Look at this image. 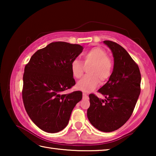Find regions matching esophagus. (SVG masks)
<instances>
[{
  "label": "esophagus",
  "mask_w": 156,
  "mask_h": 156,
  "mask_svg": "<svg viewBox=\"0 0 156 156\" xmlns=\"http://www.w3.org/2000/svg\"><path fill=\"white\" fill-rule=\"evenodd\" d=\"M83 98H88L87 94V93H85V92H83Z\"/></svg>",
  "instance_id": "1"
}]
</instances>
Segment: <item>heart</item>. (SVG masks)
<instances>
[{
	"instance_id": "obj_1",
	"label": "heart",
	"mask_w": 156,
	"mask_h": 156,
	"mask_svg": "<svg viewBox=\"0 0 156 156\" xmlns=\"http://www.w3.org/2000/svg\"><path fill=\"white\" fill-rule=\"evenodd\" d=\"M84 67L87 68L88 75L78 82L76 87L84 91L94 89L100 81L105 83L112 75L113 65L107 53L101 47H94L84 52L82 56ZM84 66L78 60H75L71 65L72 76L76 79L80 78L84 73Z\"/></svg>"
}]
</instances>
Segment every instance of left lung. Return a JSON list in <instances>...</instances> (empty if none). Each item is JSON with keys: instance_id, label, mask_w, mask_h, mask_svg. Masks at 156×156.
Masks as SVG:
<instances>
[{"instance_id": "8db88e82", "label": "left lung", "mask_w": 156, "mask_h": 156, "mask_svg": "<svg viewBox=\"0 0 156 156\" xmlns=\"http://www.w3.org/2000/svg\"><path fill=\"white\" fill-rule=\"evenodd\" d=\"M104 43L112 51L113 70L107 83L98 91L105 99L89 95L87 117L99 131L112 132L125 125L133 113L141 91V74L138 65L125 49L113 41H105Z\"/></svg>"}]
</instances>
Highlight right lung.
<instances>
[{
	"label": "right lung",
	"instance_id": "add662e5",
	"mask_svg": "<svg viewBox=\"0 0 156 156\" xmlns=\"http://www.w3.org/2000/svg\"><path fill=\"white\" fill-rule=\"evenodd\" d=\"M83 46L53 42L38 49L25 65L22 97L28 115L44 131L57 133L67 126L71 113L80 101V91L65 94L76 84L71 65Z\"/></svg>",
	"mask_w": 156,
	"mask_h": 156
}]
</instances>
